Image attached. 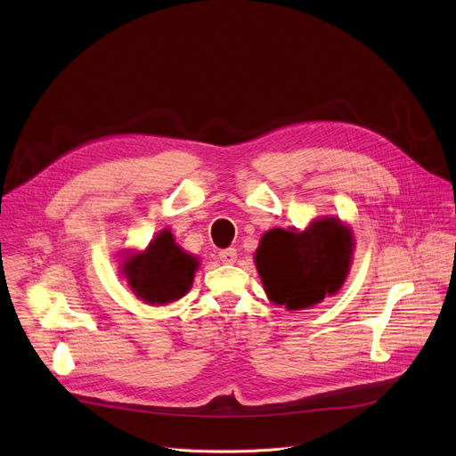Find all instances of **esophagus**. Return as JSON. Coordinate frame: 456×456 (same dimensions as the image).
I'll return each mask as SVG.
<instances>
[{"label":"esophagus","mask_w":456,"mask_h":456,"mask_svg":"<svg viewBox=\"0 0 456 456\" xmlns=\"http://www.w3.org/2000/svg\"><path fill=\"white\" fill-rule=\"evenodd\" d=\"M220 260L225 262V265H232V262L236 260V249H234V248L222 249V251H220Z\"/></svg>","instance_id":"obj_1"}]
</instances>
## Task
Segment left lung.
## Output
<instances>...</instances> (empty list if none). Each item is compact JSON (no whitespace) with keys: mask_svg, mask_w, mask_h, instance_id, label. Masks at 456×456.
<instances>
[{"mask_svg":"<svg viewBox=\"0 0 456 456\" xmlns=\"http://www.w3.org/2000/svg\"><path fill=\"white\" fill-rule=\"evenodd\" d=\"M353 234L340 220L323 218L306 231L273 229L262 236L255 265L277 305L308 308L340 290L349 272Z\"/></svg>","mask_w":456,"mask_h":456,"instance_id":"left-lung-1","label":"left lung"}]
</instances>
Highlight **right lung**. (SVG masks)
<instances>
[{
  "mask_svg": "<svg viewBox=\"0 0 456 456\" xmlns=\"http://www.w3.org/2000/svg\"><path fill=\"white\" fill-rule=\"evenodd\" d=\"M196 270L198 258L184 253L170 231H162L146 251L131 255L124 266L131 290L151 305L183 297L190 290Z\"/></svg>",
  "mask_w": 456,
  "mask_h": 456,
  "instance_id": "1",
  "label": "right lung"
}]
</instances>
